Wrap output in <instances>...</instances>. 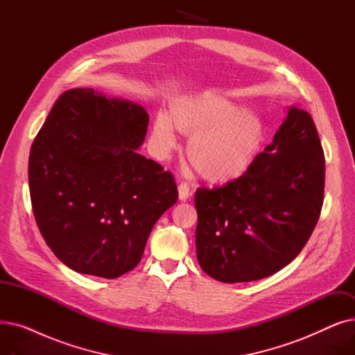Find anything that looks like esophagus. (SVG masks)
I'll return each instance as SVG.
<instances>
[{"label": "esophagus", "mask_w": 355, "mask_h": 355, "mask_svg": "<svg viewBox=\"0 0 355 355\" xmlns=\"http://www.w3.org/2000/svg\"><path fill=\"white\" fill-rule=\"evenodd\" d=\"M190 196H191L190 185L187 182H180L178 184V198L181 201H185V200H189Z\"/></svg>", "instance_id": "1"}]
</instances>
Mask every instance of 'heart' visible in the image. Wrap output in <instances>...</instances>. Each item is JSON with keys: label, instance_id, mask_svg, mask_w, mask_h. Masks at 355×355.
<instances>
[{"label": "heart", "instance_id": "heart-1", "mask_svg": "<svg viewBox=\"0 0 355 355\" xmlns=\"http://www.w3.org/2000/svg\"><path fill=\"white\" fill-rule=\"evenodd\" d=\"M182 130L194 132L190 153L213 180H233L254 159L262 141L260 119L232 101L206 92L181 99L171 112L157 115L153 146L166 158L180 145Z\"/></svg>", "mask_w": 355, "mask_h": 355}]
</instances>
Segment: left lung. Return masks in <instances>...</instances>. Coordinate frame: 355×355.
I'll return each mask as SVG.
<instances>
[{
	"instance_id": "left-lung-1",
	"label": "left lung",
	"mask_w": 355,
	"mask_h": 355,
	"mask_svg": "<svg viewBox=\"0 0 355 355\" xmlns=\"http://www.w3.org/2000/svg\"><path fill=\"white\" fill-rule=\"evenodd\" d=\"M325 158L308 112L291 106L246 173L196 191L197 260L225 284L252 282L301 253L320 218Z\"/></svg>"
}]
</instances>
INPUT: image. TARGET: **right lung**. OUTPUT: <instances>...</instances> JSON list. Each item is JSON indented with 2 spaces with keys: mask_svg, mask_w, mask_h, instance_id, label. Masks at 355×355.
<instances>
[{
  "mask_svg": "<svg viewBox=\"0 0 355 355\" xmlns=\"http://www.w3.org/2000/svg\"><path fill=\"white\" fill-rule=\"evenodd\" d=\"M149 116L95 89L55 101L28 159L33 211L47 246L74 272L115 279L142 257L178 193L171 173L137 149Z\"/></svg>",
  "mask_w": 355,
  "mask_h": 355,
  "instance_id": "add662e5",
  "label": "right lung"
}]
</instances>
